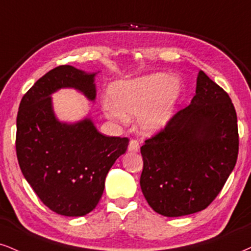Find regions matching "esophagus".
Returning <instances> with one entry per match:
<instances>
[{"mask_svg":"<svg viewBox=\"0 0 251 251\" xmlns=\"http://www.w3.org/2000/svg\"><path fill=\"white\" fill-rule=\"evenodd\" d=\"M128 150L130 151V152H138V151H140V142L136 140H131L130 143H129Z\"/></svg>","mask_w":251,"mask_h":251,"instance_id":"1","label":"esophagus"}]
</instances>
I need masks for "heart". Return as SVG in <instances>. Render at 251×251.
Masks as SVG:
<instances>
[{"label": "heart", "mask_w": 251, "mask_h": 251, "mask_svg": "<svg viewBox=\"0 0 251 251\" xmlns=\"http://www.w3.org/2000/svg\"><path fill=\"white\" fill-rule=\"evenodd\" d=\"M180 93L177 79L168 74L154 73L110 86L111 102L103 104L106 115L111 120L126 121L137 115L138 126L144 132H154L166 125Z\"/></svg>", "instance_id": "obj_1"}]
</instances>
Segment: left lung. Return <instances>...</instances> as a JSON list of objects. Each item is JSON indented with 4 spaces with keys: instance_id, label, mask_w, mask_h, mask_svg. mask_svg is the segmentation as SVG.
<instances>
[{
    "instance_id": "left-lung-1",
    "label": "left lung",
    "mask_w": 251,
    "mask_h": 251,
    "mask_svg": "<svg viewBox=\"0 0 251 251\" xmlns=\"http://www.w3.org/2000/svg\"><path fill=\"white\" fill-rule=\"evenodd\" d=\"M141 147V188L164 216L205 209L218 197L239 154L237 116L229 95L202 71L196 95Z\"/></svg>"
}]
</instances>
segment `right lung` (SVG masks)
<instances>
[{
    "label": "right lung",
    "mask_w": 251,
    "mask_h": 251,
    "mask_svg": "<svg viewBox=\"0 0 251 251\" xmlns=\"http://www.w3.org/2000/svg\"><path fill=\"white\" fill-rule=\"evenodd\" d=\"M95 73L70 65L51 70L22 98L17 114L16 153L24 178L46 207L65 216H82L100 201L104 180L126 152L128 137L102 135L92 121L75 125L55 119L50 95L73 87L94 100Z\"/></svg>",
    "instance_id": "obj_1"
}]
</instances>
